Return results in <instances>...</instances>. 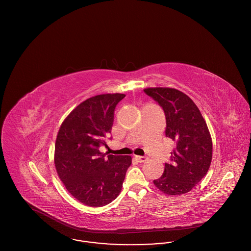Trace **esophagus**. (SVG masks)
<instances>
[{
    "label": "esophagus",
    "mask_w": 251,
    "mask_h": 251,
    "mask_svg": "<svg viewBox=\"0 0 251 251\" xmlns=\"http://www.w3.org/2000/svg\"><path fill=\"white\" fill-rule=\"evenodd\" d=\"M135 158L138 160V162H140V163H145L146 161H148V157L147 156H135Z\"/></svg>",
    "instance_id": "34e87169"
}]
</instances>
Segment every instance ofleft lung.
Returning <instances> with one entry per match:
<instances>
[{"label":"left lung","instance_id":"obj_1","mask_svg":"<svg viewBox=\"0 0 251 251\" xmlns=\"http://www.w3.org/2000/svg\"><path fill=\"white\" fill-rule=\"evenodd\" d=\"M144 92L163 108L166 136L175 141L170 162L163 175L153 180L156 187L169 196L191 191L207 174L213 156V143L201 111L191 99L175 88L151 87Z\"/></svg>","mask_w":251,"mask_h":251}]
</instances>
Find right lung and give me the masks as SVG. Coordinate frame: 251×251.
<instances>
[{
	"mask_svg": "<svg viewBox=\"0 0 251 251\" xmlns=\"http://www.w3.org/2000/svg\"><path fill=\"white\" fill-rule=\"evenodd\" d=\"M124 94H102L85 100L63 121L54 151V165L67 190L90 207H101L120 195L129 155L102 154L114 113Z\"/></svg>",
	"mask_w": 251,
	"mask_h": 251,
	"instance_id": "1",
	"label": "right lung"
}]
</instances>
